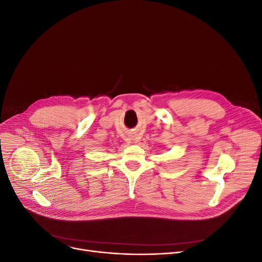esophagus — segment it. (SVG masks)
<instances>
[{
    "label": "esophagus",
    "instance_id": "obj_1",
    "mask_svg": "<svg viewBox=\"0 0 262 262\" xmlns=\"http://www.w3.org/2000/svg\"><path fill=\"white\" fill-rule=\"evenodd\" d=\"M130 139H132V141H133L134 143H136V142H137V138H136V136H132V137H130Z\"/></svg>",
    "mask_w": 262,
    "mask_h": 262
}]
</instances>
